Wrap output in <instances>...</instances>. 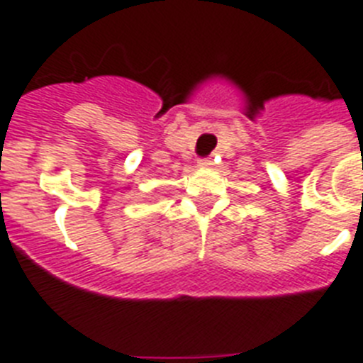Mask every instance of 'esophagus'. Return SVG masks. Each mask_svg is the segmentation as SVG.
Listing matches in <instances>:
<instances>
[{
  "instance_id": "34e87169",
  "label": "esophagus",
  "mask_w": 363,
  "mask_h": 363,
  "mask_svg": "<svg viewBox=\"0 0 363 363\" xmlns=\"http://www.w3.org/2000/svg\"><path fill=\"white\" fill-rule=\"evenodd\" d=\"M212 164H213L212 159H201L199 162H197V166H199V168H210Z\"/></svg>"
}]
</instances>
